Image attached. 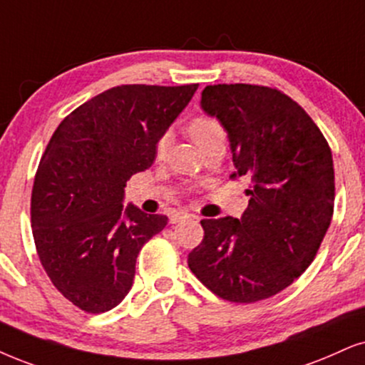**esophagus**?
<instances>
[{
    "label": "esophagus",
    "mask_w": 365,
    "mask_h": 365,
    "mask_svg": "<svg viewBox=\"0 0 365 365\" xmlns=\"http://www.w3.org/2000/svg\"><path fill=\"white\" fill-rule=\"evenodd\" d=\"M187 219H192V214H188V212H177V214L172 215L170 222L178 224V222H182V220H187Z\"/></svg>",
    "instance_id": "34e87169"
}]
</instances>
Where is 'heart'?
Here are the masks:
<instances>
[{
  "instance_id": "obj_1",
  "label": "heart",
  "mask_w": 365,
  "mask_h": 365,
  "mask_svg": "<svg viewBox=\"0 0 365 365\" xmlns=\"http://www.w3.org/2000/svg\"><path fill=\"white\" fill-rule=\"evenodd\" d=\"M188 135L197 143V146L204 145L207 141L217 140V138H225L222 126L215 119L207 116L193 119L190 126H188ZM165 148H167V138H161L158 143V153H163Z\"/></svg>"
}]
</instances>
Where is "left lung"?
<instances>
[{
    "label": "left lung",
    "instance_id": "1",
    "mask_svg": "<svg viewBox=\"0 0 365 365\" xmlns=\"http://www.w3.org/2000/svg\"><path fill=\"white\" fill-rule=\"evenodd\" d=\"M200 108L227 133L234 175L252 185L241 219L200 220L204 241L188 267L217 297L259 302L315 259L334 214L331 151L305 110L271 87L207 86Z\"/></svg>",
    "mask_w": 365,
    "mask_h": 365
}]
</instances>
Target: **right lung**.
Returning <instances> with one entry per match:
<instances>
[{
  "label": "right lung",
  "instance_id": "obj_1",
  "mask_svg": "<svg viewBox=\"0 0 365 365\" xmlns=\"http://www.w3.org/2000/svg\"><path fill=\"white\" fill-rule=\"evenodd\" d=\"M197 87H113L55 129L35 175L31 227L45 273L81 310L118 307L141 247L167 225V215L124 207V187L153 163Z\"/></svg>",
  "mask_w": 365,
  "mask_h": 365
}]
</instances>
